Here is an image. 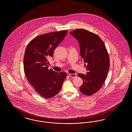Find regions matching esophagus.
<instances>
[{"label":"esophagus","instance_id":"34e87169","mask_svg":"<svg viewBox=\"0 0 132 132\" xmlns=\"http://www.w3.org/2000/svg\"><path fill=\"white\" fill-rule=\"evenodd\" d=\"M69 76H70L71 77H76V73H69Z\"/></svg>","mask_w":132,"mask_h":132}]
</instances>
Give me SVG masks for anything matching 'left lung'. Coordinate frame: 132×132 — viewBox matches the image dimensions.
Segmentation results:
<instances>
[{
  "label": "left lung",
  "instance_id": "1",
  "mask_svg": "<svg viewBox=\"0 0 132 132\" xmlns=\"http://www.w3.org/2000/svg\"><path fill=\"white\" fill-rule=\"evenodd\" d=\"M70 34L78 40L80 55L84 59L87 75L78 74L83 81L80 91L90 96L99 91L108 76L110 60L105 44L97 34L84 29H77Z\"/></svg>",
  "mask_w": 132,
  "mask_h": 132
}]
</instances>
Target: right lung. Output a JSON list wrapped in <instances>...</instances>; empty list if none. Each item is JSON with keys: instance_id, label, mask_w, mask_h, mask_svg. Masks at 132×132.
Returning a JSON list of instances; mask_svg holds the SVG:
<instances>
[{"instance_id": "obj_1", "label": "right lung", "mask_w": 132, "mask_h": 132, "mask_svg": "<svg viewBox=\"0 0 132 132\" xmlns=\"http://www.w3.org/2000/svg\"><path fill=\"white\" fill-rule=\"evenodd\" d=\"M67 30L45 33L37 36L28 44L24 57V73L36 92L45 98L60 92L67 74L48 69V60L63 40Z\"/></svg>"}]
</instances>
